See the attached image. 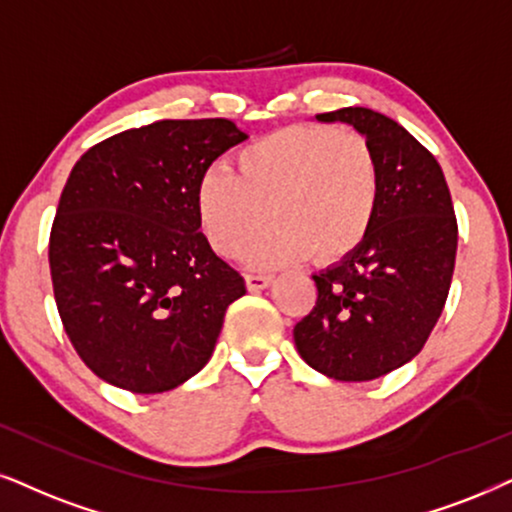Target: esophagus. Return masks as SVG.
Listing matches in <instances>:
<instances>
[{"label": "esophagus", "instance_id": "1", "mask_svg": "<svg viewBox=\"0 0 512 512\" xmlns=\"http://www.w3.org/2000/svg\"><path fill=\"white\" fill-rule=\"evenodd\" d=\"M271 283V276L267 274H245V286L248 290H264Z\"/></svg>", "mask_w": 512, "mask_h": 512}]
</instances>
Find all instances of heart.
Segmentation results:
<instances>
[{
  "label": "heart",
  "instance_id": "1",
  "mask_svg": "<svg viewBox=\"0 0 512 512\" xmlns=\"http://www.w3.org/2000/svg\"><path fill=\"white\" fill-rule=\"evenodd\" d=\"M380 167L364 134L290 125L236 153V172L200 174L196 210L212 250L236 257L269 219L276 226L250 250L257 267L312 257L335 262L364 241L378 212Z\"/></svg>",
  "mask_w": 512,
  "mask_h": 512
}]
</instances>
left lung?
Masks as SVG:
<instances>
[{
	"label": "left lung",
	"instance_id": "left-lung-1",
	"mask_svg": "<svg viewBox=\"0 0 512 512\" xmlns=\"http://www.w3.org/2000/svg\"><path fill=\"white\" fill-rule=\"evenodd\" d=\"M316 120L364 134L378 158L380 200L364 241L312 276L319 295L293 338L314 371L364 383L428 342L451 288L458 224L442 167L399 122L359 106Z\"/></svg>",
	"mask_w": 512,
	"mask_h": 512
}]
</instances>
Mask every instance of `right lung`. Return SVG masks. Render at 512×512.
Returning a JSON list of instances; mask_svg holds the SVG:
<instances>
[{"label":"right lung","instance_id":"add662e5","mask_svg":"<svg viewBox=\"0 0 512 512\" xmlns=\"http://www.w3.org/2000/svg\"><path fill=\"white\" fill-rule=\"evenodd\" d=\"M245 139L224 118L158 120L75 163L51 226V283L75 352L106 383L158 394L210 361L245 281L198 231L196 186Z\"/></svg>","mask_w":512,"mask_h":512}]
</instances>
